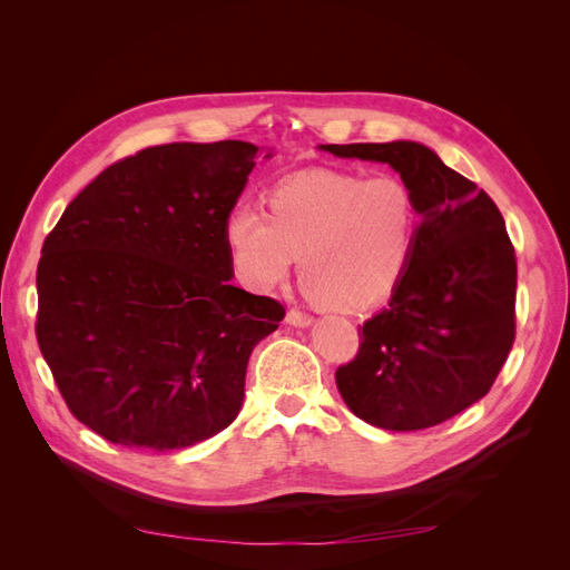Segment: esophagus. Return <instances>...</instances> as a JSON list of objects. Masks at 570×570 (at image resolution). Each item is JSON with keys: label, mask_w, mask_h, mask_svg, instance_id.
Here are the masks:
<instances>
[{"label": "esophagus", "mask_w": 570, "mask_h": 570, "mask_svg": "<svg viewBox=\"0 0 570 570\" xmlns=\"http://www.w3.org/2000/svg\"><path fill=\"white\" fill-rule=\"evenodd\" d=\"M285 321H287L289 325H295V327H306V325H312L314 318L308 316V314H304V312H299V308H289Z\"/></svg>", "instance_id": "34e87169"}]
</instances>
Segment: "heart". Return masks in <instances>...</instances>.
Wrapping results in <instances>:
<instances>
[{"label": "heart", "mask_w": 570, "mask_h": 570, "mask_svg": "<svg viewBox=\"0 0 570 570\" xmlns=\"http://www.w3.org/2000/svg\"><path fill=\"white\" fill-rule=\"evenodd\" d=\"M419 239V209L392 174L364 178L312 170L275 187L268 214L235 206L226 243L254 289L283 283L295 256L314 295L342 312H364L400 287Z\"/></svg>", "instance_id": "heart-1"}]
</instances>
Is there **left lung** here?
<instances>
[{
  "label": "left lung",
  "mask_w": 570,
  "mask_h": 570,
  "mask_svg": "<svg viewBox=\"0 0 570 570\" xmlns=\"http://www.w3.org/2000/svg\"><path fill=\"white\" fill-rule=\"evenodd\" d=\"M390 164L421 214L416 252L381 314L358 325L356 356L335 383L361 421L423 430L482 400L515 337V252L485 189L425 145H321Z\"/></svg>",
  "instance_id": "1"
}]
</instances>
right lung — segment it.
<instances>
[{
    "mask_svg": "<svg viewBox=\"0 0 570 570\" xmlns=\"http://www.w3.org/2000/svg\"><path fill=\"white\" fill-rule=\"evenodd\" d=\"M256 151L147 147L101 170L47 235L38 344L68 411L105 440L183 450L237 419L249 354L285 318L230 285L226 220Z\"/></svg>",
    "mask_w": 570,
    "mask_h": 570,
    "instance_id": "obj_1",
    "label": "right lung"
}]
</instances>
